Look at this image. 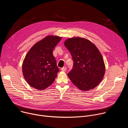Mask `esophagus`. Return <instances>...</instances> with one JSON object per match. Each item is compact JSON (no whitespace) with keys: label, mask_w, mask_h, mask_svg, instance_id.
I'll use <instances>...</instances> for the list:
<instances>
[{"label":"esophagus","mask_w":128,"mask_h":128,"mask_svg":"<svg viewBox=\"0 0 128 128\" xmlns=\"http://www.w3.org/2000/svg\"><path fill=\"white\" fill-rule=\"evenodd\" d=\"M67 70V68L66 67H63V68H61V70L63 71H65Z\"/></svg>","instance_id":"34e87169"}]
</instances>
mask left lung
<instances>
[{"label":"left lung","instance_id":"1","mask_svg":"<svg viewBox=\"0 0 128 128\" xmlns=\"http://www.w3.org/2000/svg\"><path fill=\"white\" fill-rule=\"evenodd\" d=\"M64 44L74 61L67 74L71 81L82 90L95 88L102 80L105 70L98 49L92 42L80 38L68 39Z\"/></svg>","mask_w":128,"mask_h":128}]
</instances>
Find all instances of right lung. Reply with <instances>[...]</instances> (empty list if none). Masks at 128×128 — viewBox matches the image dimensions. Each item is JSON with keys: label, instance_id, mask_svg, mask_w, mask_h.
Returning <instances> with one entry per match:
<instances>
[{"label": "right lung", "instance_id": "1", "mask_svg": "<svg viewBox=\"0 0 128 128\" xmlns=\"http://www.w3.org/2000/svg\"><path fill=\"white\" fill-rule=\"evenodd\" d=\"M61 39L56 36H48L35 44L27 54L22 71L24 78L32 87L42 90L55 80L59 69L52 52Z\"/></svg>", "mask_w": 128, "mask_h": 128}]
</instances>
